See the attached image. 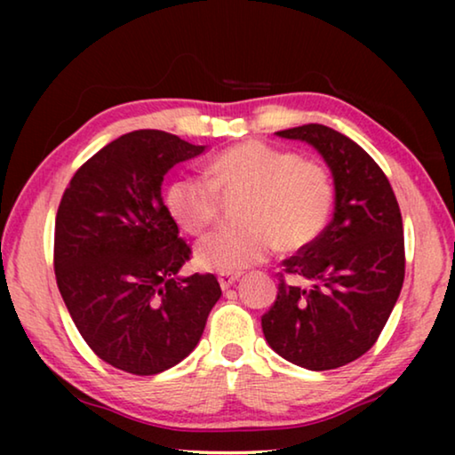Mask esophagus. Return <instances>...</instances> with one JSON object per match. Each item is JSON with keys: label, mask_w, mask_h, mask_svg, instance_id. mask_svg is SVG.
<instances>
[{"label": "esophagus", "mask_w": 455, "mask_h": 455, "mask_svg": "<svg viewBox=\"0 0 455 455\" xmlns=\"http://www.w3.org/2000/svg\"><path fill=\"white\" fill-rule=\"evenodd\" d=\"M238 279H241V273H222V275H219L220 289L222 291H228Z\"/></svg>", "instance_id": "obj_1"}]
</instances>
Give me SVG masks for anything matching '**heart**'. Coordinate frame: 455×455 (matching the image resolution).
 <instances>
[{
	"instance_id": "1",
	"label": "heart",
	"mask_w": 455,
	"mask_h": 455,
	"mask_svg": "<svg viewBox=\"0 0 455 455\" xmlns=\"http://www.w3.org/2000/svg\"><path fill=\"white\" fill-rule=\"evenodd\" d=\"M209 180L182 176L166 188V209L187 230L200 236L219 219L220 195H249L241 219L246 227L220 230L196 246V263L214 273H241L273 255L307 249L321 236L335 204L329 168L313 158L244 140L219 152Z\"/></svg>"
}]
</instances>
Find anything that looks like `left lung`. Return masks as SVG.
<instances>
[{"label":"left lung","instance_id":"1","mask_svg":"<svg viewBox=\"0 0 455 455\" xmlns=\"http://www.w3.org/2000/svg\"><path fill=\"white\" fill-rule=\"evenodd\" d=\"M276 136L311 144L335 182L333 219L313 244L283 260L284 274L310 283L279 292L260 325L283 359L311 371L347 365L373 347L405 276L403 222L387 176L337 130L305 124Z\"/></svg>","mask_w":455,"mask_h":455}]
</instances>
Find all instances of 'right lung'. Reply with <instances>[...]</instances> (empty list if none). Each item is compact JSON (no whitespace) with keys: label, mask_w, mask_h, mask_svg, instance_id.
<instances>
[{"label":"right lung","mask_w":455,"mask_h":455,"mask_svg":"<svg viewBox=\"0 0 455 455\" xmlns=\"http://www.w3.org/2000/svg\"><path fill=\"white\" fill-rule=\"evenodd\" d=\"M196 146L134 130L86 160L61 196L53 236L58 289L84 341L112 367L156 375L196 347L222 291L217 276H179L190 259L163 203L164 174Z\"/></svg>","instance_id":"right-lung-1"}]
</instances>
